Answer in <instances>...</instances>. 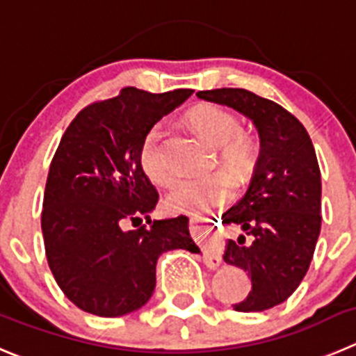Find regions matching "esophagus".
<instances>
[{
	"label": "esophagus",
	"instance_id": "esophagus-1",
	"mask_svg": "<svg viewBox=\"0 0 356 356\" xmlns=\"http://www.w3.org/2000/svg\"><path fill=\"white\" fill-rule=\"evenodd\" d=\"M189 223L197 225L198 219L191 218V219H189ZM204 260H205V264L209 265V267L216 268V267H219V264H221V253H219L218 249H207V251L204 253Z\"/></svg>",
	"mask_w": 356,
	"mask_h": 356
}]
</instances>
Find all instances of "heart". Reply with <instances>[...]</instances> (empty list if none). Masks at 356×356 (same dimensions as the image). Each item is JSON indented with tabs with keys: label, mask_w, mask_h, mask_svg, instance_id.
<instances>
[{
	"label": "heart",
	"mask_w": 356,
	"mask_h": 356,
	"mask_svg": "<svg viewBox=\"0 0 356 356\" xmlns=\"http://www.w3.org/2000/svg\"><path fill=\"white\" fill-rule=\"evenodd\" d=\"M188 122L193 126L205 142L216 147L221 167L235 179L244 181L253 172L257 163V144L249 135L241 131L237 115L214 103H202L188 112ZM163 129L152 126L145 133L140 145V165L145 175L156 184H170L174 174L168 165ZM232 197V184L223 174L177 181L165 197V207L177 214L200 216Z\"/></svg>",
	"instance_id": "heart-1"
}]
</instances>
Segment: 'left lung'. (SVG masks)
Instances as JSON below:
<instances>
[{
    "instance_id": "left-lung-1",
    "label": "left lung",
    "mask_w": 356,
    "mask_h": 356,
    "mask_svg": "<svg viewBox=\"0 0 356 356\" xmlns=\"http://www.w3.org/2000/svg\"><path fill=\"white\" fill-rule=\"evenodd\" d=\"M198 98L235 108L253 121L260 156L248 193L223 214L253 241H228L223 258L251 277V291L235 311L283 304L302 283L321 230V174L304 124L275 102L248 89L198 91Z\"/></svg>"
}]
</instances>
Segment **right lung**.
<instances>
[{"instance_id":"obj_1","label":"right lung","mask_w":356,"mask_h":356,"mask_svg":"<svg viewBox=\"0 0 356 356\" xmlns=\"http://www.w3.org/2000/svg\"><path fill=\"white\" fill-rule=\"evenodd\" d=\"M191 92L124 88L82 108L56 149L43 195V244L56 283L86 313L137 311L154 291L159 254L200 253L186 216L149 218L158 191L140 165L145 133ZM142 217L149 227H138ZM128 222L138 228L126 231Z\"/></svg>"}]
</instances>
